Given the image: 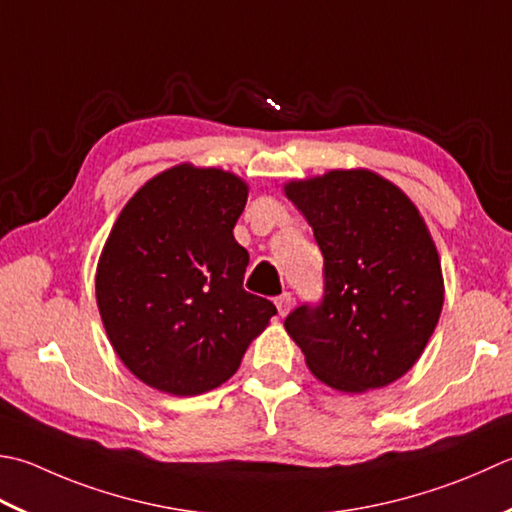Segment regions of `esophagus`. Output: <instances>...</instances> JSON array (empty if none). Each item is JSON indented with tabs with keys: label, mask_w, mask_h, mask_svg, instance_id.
<instances>
[{
	"label": "esophagus",
	"mask_w": 512,
	"mask_h": 512,
	"mask_svg": "<svg viewBox=\"0 0 512 512\" xmlns=\"http://www.w3.org/2000/svg\"><path fill=\"white\" fill-rule=\"evenodd\" d=\"M275 306H277V313H279V317H286V315H288V310H290V306H293V295H290V293L279 295V297L275 299Z\"/></svg>",
	"instance_id": "esophagus-1"
}]
</instances>
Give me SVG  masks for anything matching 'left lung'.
Listing matches in <instances>:
<instances>
[{
	"label": "left lung",
	"instance_id": "obj_1",
	"mask_svg": "<svg viewBox=\"0 0 512 512\" xmlns=\"http://www.w3.org/2000/svg\"><path fill=\"white\" fill-rule=\"evenodd\" d=\"M324 255V299L286 317L319 382L366 393L406 375L444 306L430 230L402 188L366 168L284 184Z\"/></svg>",
	"mask_w": 512,
	"mask_h": 512
}]
</instances>
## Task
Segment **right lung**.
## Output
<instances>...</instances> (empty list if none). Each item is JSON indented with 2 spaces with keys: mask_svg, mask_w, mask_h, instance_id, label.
<instances>
[{
  "mask_svg": "<svg viewBox=\"0 0 512 512\" xmlns=\"http://www.w3.org/2000/svg\"><path fill=\"white\" fill-rule=\"evenodd\" d=\"M248 184L222 168L177 164L122 208L97 262L110 346L139 382L202 395L237 373L277 313L244 290L248 253L233 228Z\"/></svg>",
  "mask_w": 512,
  "mask_h": 512,
  "instance_id": "obj_1",
  "label": "right lung"
}]
</instances>
